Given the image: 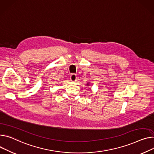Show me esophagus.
Returning <instances> with one entry per match:
<instances>
[{
    "label": "esophagus",
    "instance_id": "esophagus-1",
    "mask_svg": "<svg viewBox=\"0 0 154 154\" xmlns=\"http://www.w3.org/2000/svg\"><path fill=\"white\" fill-rule=\"evenodd\" d=\"M70 79L72 80V81H73V82L76 81L77 79L76 75L75 74H72V75L70 76Z\"/></svg>",
    "mask_w": 154,
    "mask_h": 154
}]
</instances>
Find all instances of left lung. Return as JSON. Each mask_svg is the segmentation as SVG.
<instances>
[{
	"mask_svg": "<svg viewBox=\"0 0 154 154\" xmlns=\"http://www.w3.org/2000/svg\"><path fill=\"white\" fill-rule=\"evenodd\" d=\"M86 86H90V83H89V82H88V83L86 84Z\"/></svg>",
	"mask_w": 154,
	"mask_h": 154,
	"instance_id": "8db88e82",
	"label": "left lung"
}]
</instances>
